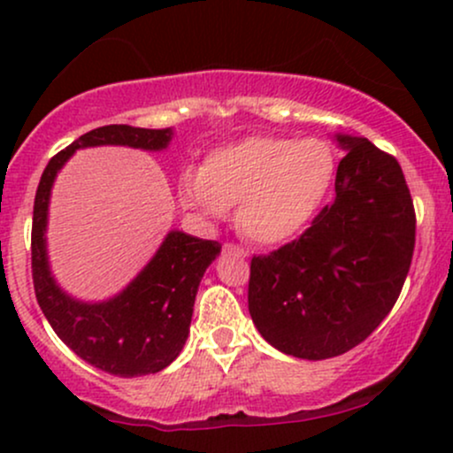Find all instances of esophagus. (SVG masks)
I'll use <instances>...</instances> for the list:
<instances>
[{
    "mask_svg": "<svg viewBox=\"0 0 453 453\" xmlns=\"http://www.w3.org/2000/svg\"><path fill=\"white\" fill-rule=\"evenodd\" d=\"M223 253H227V256H234V257H247V251H244L242 247H238V244H234V242L223 244Z\"/></svg>",
    "mask_w": 453,
    "mask_h": 453,
    "instance_id": "obj_1",
    "label": "esophagus"
}]
</instances>
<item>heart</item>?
Instances as JSON below:
<instances>
[{
  "instance_id": "1",
  "label": "heart",
  "mask_w": 453,
  "mask_h": 453,
  "mask_svg": "<svg viewBox=\"0 0 453 453\" xmlns=\"http://www.w3.org/2000/svg\"><path fill=\"white\" fill-rule=\"evenodd\" d=\"M336 174L330 144L317 138L249 136L212 149L180 183L185 209L221 217L236 204V227L256 244L292 241L315 219Z\"/></svg>"
}]
</instances>
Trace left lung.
I'll list each match as a JSON object with an SVG mask.
<instances>
[{"label": "left lung", "instance_id": "1", "mask_svg": "<svg viewBox=\"0 0 453 453\" xmlns=\"http://www.w3.org/2000/svg\"><path fill=\"white\" fill-rule=\"evenodd\" d=\"M347 150L336 200L300 238L253 256L249 313L288 356L326 360L372 334L396 304L415 247V209L396 157L371 140L336 136Z\"/></svg>", "mask_w": 453, "mask_h": 453}]
</instances>
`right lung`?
<instances>
[{
  "mask_svg": "<svg viewBox=\"0 0 453 453\" xmlns=\"http://www.w3.org/2000/svg\"><path fill=\"white\" fill-rule=\"evenodd\" d=\"M173 129L104 126L82 134L55 155L44 168L34 202L31 226V277L35 298L55 334L91 366L117 377L159 372L176 360L189 334L200 280L219 256L221 244L183 232H170L147 268L121 294L106 303H78L61 292L46 259V215L50 187L61 165L76 149L123 144L161 150Z\"/></svg>",
  "mask_w": 453,
  "mask_h": 453,
  "instance_id": "1",
  "label": "right lung"
}]
</instances>
